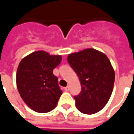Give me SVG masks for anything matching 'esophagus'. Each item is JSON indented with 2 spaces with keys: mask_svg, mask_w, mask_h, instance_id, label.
Masks as SVG:
<instances>
[{
  "mask_svg": "<svg viewBox=\"0 0 134 134\" xmlns=\"http://www.w3.org/2000/svg\"><path fill=\"white\" fill-rule=\"evenodd\" d=\"M64 90H65V91H69V90H70V87H69V86L65 87H64Z\"/></svg>",
  "mask_w": 134,
  "mask_h": 134,
  "instance_id": "obj_1",
  "label": "esophagus"
}]
</instances>
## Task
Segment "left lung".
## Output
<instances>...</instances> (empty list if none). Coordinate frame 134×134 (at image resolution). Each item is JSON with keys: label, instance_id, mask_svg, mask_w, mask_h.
Masks as SVG:
<instances>
[{"label": "left lung", "instance_id": "8db88e82", "mask_svg": "<svg viewBox=\"0 0 134 134\" xmlns=\"http://www.w3.org/2000/svg\"><path fill=\"white\" fill-rule=\"evenodd\" d=\"M67 61L81 84V93L75 96L77 108L88 115L99 112L109 100L115 81L109 59L98 50L88 48L70 54Z\"/></svg>", "mask_w": 134, "mask_h": 134}]
</instances>
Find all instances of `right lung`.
Instances as JSON below:
<instances>
[{"mask_svg":"<svg viewBox=\"0 0 134 134\" xmlns=\"http://www.w3.org/2000/svg\"><path fill=\"white\" fill-rule=\"evenodd\" d=\"M61 61V55L36 51L19 63L16 72L17 88L25 103L36 112H49L57 105L62 90L53 70Z\"/></svg>","mask_w":134,"mask_h":134,"instance_id":"add662e5","label":"right lung"}]
</instances>
